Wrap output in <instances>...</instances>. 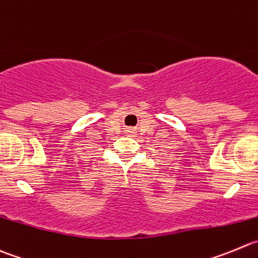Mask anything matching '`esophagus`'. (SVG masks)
Wrapping results in <instances>:
<instances>
[{"mask_svg":"<svg viewBox=\"0 0 258 258\" xmlns=\"http://www.w3.org/2000/svg\"><path fill=\"white\" fill-rule=\"evenodd\" d=\"M129 133H132V132H129Z\"/></svg>","mask_w":258,"mask_h":258,"instance_id":"34e87169","label":"esophagus"}]
</instances>
